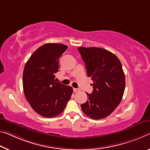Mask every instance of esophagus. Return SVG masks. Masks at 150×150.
Instances as JSON below:
<instances>
[{"label": "esophagus", "instance_id": "esophagus-1", "mask_svg": "<svg viewBox=\"0 0 150 150\" xmlns=\"http://www.w3.org/2000/svg\"><path fill=\"white\" fill-rule=\"evenodd\" d=\"M73 91H74V92L79 91V89H76V88H73Z\"/></svg>", "mask_w": 150, "mask_h": 150}]
</instances>
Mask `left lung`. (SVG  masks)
<instances>
[{"instance_id":"left-lung-1","label":"left lung","mask_w":150,"mask_h":150,"mask_svg":"<svg viewBox=\"0 0 150 150\" xmlns=\"http://www.w3.org/2000/svg\"><path fill=\"white\" fill-rule=\"evenodd\" d=\"M85 63L87 76L93 81V91L81 108L93 120L105 118L122 101L125 87V74L120 61L111 52L98 47L77 49Z\"/></svg>"}]
</instances>
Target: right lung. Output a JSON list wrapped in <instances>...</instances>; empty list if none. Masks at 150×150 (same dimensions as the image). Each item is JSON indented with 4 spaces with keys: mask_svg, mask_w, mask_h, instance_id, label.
Instances as JSON below:
<instances>
[{
    "mask_svg": "<svg viewBox=\"0 0 150 150\" xmlns=\"http://www.w3.org/2000/svg\"><path fill=\"white\" fill-rule=\"evenodd\" d=\"M59 43H47L38 48L26 63L23 85L27 100L35 112L53 117L63 111L71 99L73 88L56 82L59 59L67 49Z\"/></svg>",
    "mask_w": 150,
    "mask_h": 150,
    "instance_id": "obj_1",
    "label": "right lung"
}]
</instances>
